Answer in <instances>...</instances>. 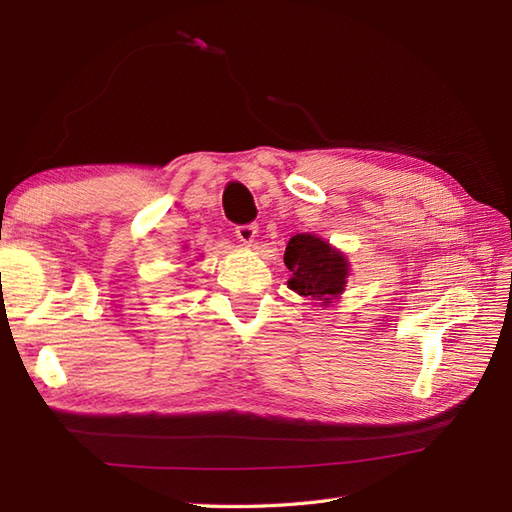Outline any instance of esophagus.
Returning a JSON list of instances; mask_svg holds the SVG:
<instances>
[{
    "mask_svg": "<svg viewBox=\"0 0 512 512\" xmlns=\"http://www.w3.org/2000/svg\"><path fill=\"white\" fill-rule=\"evenodd\" d=\"M258 237V226L256 224H245V226H237V239L245 245H252L254 239Z\"/></svg>",
    "mask_w": 512,
    "mask_h": 512,
    "instance_id": "obj_1",
    "label": "esophagus"
}]
</instances>
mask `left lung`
<instances>
[{
    "mask_svg": "<svg viewBox=\"0 0 512 512\" xmlns=\"http://www.w3.org/2000/svg\"><path fill=\"white\" fill-rule=\"evenodd\" d=\"M284 262L290 269L288 288L322 307L337 301L346 290L348 256L312 232H299L288 241Z\"/></svg>",
    "mask_w": 512,
    "mask_h": 512,
    "instance_id": "obj_1",
    "label": "left lung"
}]
</instances>
